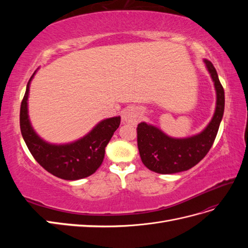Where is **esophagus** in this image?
<instances>
[{
  "label": "esophagus",
  "mask_w": 248,
  "mask_h": 248,
  "mask_svg": "<svg viewBox=\"0 0 248 248\" xmlns=\"http://www.w3.org/2000/svg\"><path fill=\"white\" fill-rule=\"evenodd\" d=\"M139 114L137 108H127L123 110L122 114V122L130 125H136L138 123Z\"/></svg>",
  "instance_id": "esophagus-1"
}]
</instances>
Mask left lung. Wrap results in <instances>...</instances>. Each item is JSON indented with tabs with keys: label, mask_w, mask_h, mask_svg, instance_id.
I'll return each instance as SVG.
<instances>
[{
	"label": "left lung",
	"mask_w": 248,
	"mask_h": 248,
	"mask_svg": "<svg viewBox=\"0 0 248 248\" xmlns=\"http://www.w3.org/2000/svg\"><path fill=\"white\" fill-rule=\"evenodd\" d=\"M216 92V107L211 121L196 136L176 139L146 122L138 125V147L145 166L158 174H175L198 164L212 147L224 110V91L213 64L204 60Z\"/></svg>",
	"instance_id": "8db88e82"
}]
</instances>
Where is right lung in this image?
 Masks as SVG:
<instances>
[{
    "label": "right lung",
    "instance_id": "1",
    "mask_svg": "<svg viewBox=\"0 0 248 248\" xmlns=\"http://www.w3.org/2000/svg\"><path fill=\"white\" fill-rule=\"evenodd\" d=\"M35 73L27 85L19 115L21 136L28 149L44 170L58 178L78 180L91 176L101 166L106 147L118 129L121 117L102 120L85 137L68 144L56 145L46 141L36 133L29 119V91Z\"/></svg>",
    "mask_w": 248,
    "mask_h": 248
}]
</instances>
